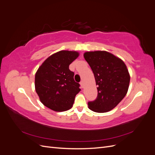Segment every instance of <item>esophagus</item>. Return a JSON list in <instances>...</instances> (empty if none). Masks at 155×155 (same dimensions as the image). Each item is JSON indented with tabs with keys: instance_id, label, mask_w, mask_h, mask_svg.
<instances>
[{
	"instance_id": "1",
	"label": "esophagus",
	"mask_w": 155,
	"mask_h": 155,
	"mask_svg": "<svg viewBox=\"0 0 155 155\" xmlns=\"http://www.w3.org/2000/svg\"><path fill=\"white\" fill-rule=\"evenodd\" d=\"M80 85H81V87L82 88L84 87V83H83V81H81V82L80 83Z\"/></svg>"
}]
</instances>
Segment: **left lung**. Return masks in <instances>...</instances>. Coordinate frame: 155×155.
I'll use <instances>...</instances> for the list:
<instances>
[{"mask_svg":"<svg viewBox=\"0 0 155 155\" xmlns=\"http://www.w3.org/2000/svg\"><path fill=\"white\" fill-rule=\"evenodd\" d=\"M94 75L97 96L88 103L91 110L103 113L113 109L127 93L130 74L125 63L107 51H86L83 54Z\"/></svg>","mask_w":155,"mask_h":155,"instance_id":"left-lung-1","label":"left lung"}]
</instances>
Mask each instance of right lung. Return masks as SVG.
Masks as SVG:
<instances>
[{
	"mask_svg": "<svg viewBox=\"0 0 155 155\" xmlns=\"http://www.w3.org/2000/svg\"><path fill=\"white\" fill-rule=\"evenodd\" d=\"M77 51L61 50L46 59L37 70L35 88L41 102L56 112L71 109L79 92V84L75 82L74 73L69 65L76 59Z\"/></svg>",
	"mask_w": 155,
	"mask_h": 155,
	"instance_id": "1",
	"label": "right lung"
}]
</instances>
